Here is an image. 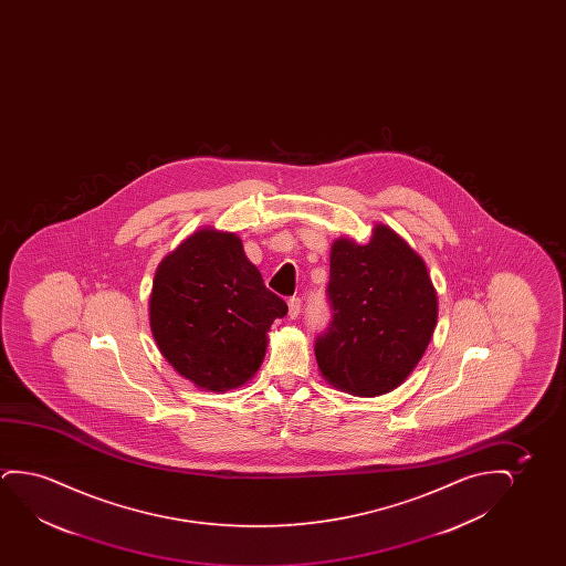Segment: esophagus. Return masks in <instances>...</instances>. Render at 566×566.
<instances>
[{
	"mask_svg": "<svg viewBox=\"0 0 566 566\" xmlns=\"http://www.w3.org/2000/svg\"><path fill=\"white\" fill-rule=\"evenodd\" d=\"M300 313H302V300L294 295L287 300V317L295 318Z\"/></svg>",
	"mask_w": 566,
	"mask_h": 566,
	"instance_id": "1",
	"label": "esophagus"
}]
</instances>
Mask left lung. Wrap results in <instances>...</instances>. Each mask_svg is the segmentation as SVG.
I'll return each instance as SVG.
<instances>
[{
    "instance_id": "1",
    "label": "left lung",
    "mask_w": 566,
    "mask_h": 566,
    "mask_svg": "<svg viewBox=\"0 0 566 566\" xmlns=\"http://www.w3.org/2000/svg\"><path fill=\"white\" fill-rule=\"evenodd\" d=\"M326 294L333 321L315 340L326 382L354 396L402 385L437 325V292L423 259L395 230L377 224L365 245L334 241Z\"/></svg>"
}]
</instances>
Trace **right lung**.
<instances>
[{
  "mask_svg": "<svg viewBox=\"0 0 566 566\" xmlns=\"http://www.w3.org/2000/svg\"><path fill=\"white\" fill-rule=\"evenodd\" d=\"M148 310L168 364L195 387L224 392L255 375L287 305L264 286L235 233L205 228L158 264Z\"/></svg>",
  "mask_w": 566,
  "mask_h": 566,
  "instance_id": "1",
  "label": "right lung"
}]
</instances>
